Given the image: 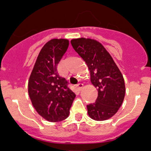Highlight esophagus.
<instances>
[{
    "label": "esophagus",
    "mask_w": 151,
    "mask_h": 151,
    "mask_svg": "<svg viewBox=\"0 0 151 151\" xmlns=\"http://www.w3.org/2000/svg\"><path fill=\"white\" fill-rule=\"evenodd\" d=\"M83 86H84V85H83V84H82V83H79V84H78V85H76L77 89H78V91H81V90H82V88H83Z\"/></svg>",
    "instance_id": "34e87169"
}]
</instances>
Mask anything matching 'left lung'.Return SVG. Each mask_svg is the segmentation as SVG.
<instances>
[{
  "mask_svg": "<svg viewBox=\"0 0 151 151\" xmlns=\"http://www.w3.org/2000/svg\"><path fill=\"white\" fill-rule=\"evenodd\" d=\"M74 50L87 64L91 82L97 88L95 103L87 105L88 116L104 121L115 115L123 102L125 86L122 73L104 45L92 38L71 40Z\"/></svg>",
  "mask_w": 151,
  "mask_h": 151,
  "instance_id": "left-lung-1",
  "label": "left lung"
}]
</instances>
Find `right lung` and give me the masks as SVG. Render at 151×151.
<instances>
[{
	"mask_svg": "<svg viewBox=\"0 0 151 151\" xmlns=\"http://www.w3.org/2000/svg\"><path fill=\"white\" fill-rule=\"evenodd\" d=\"M69 47V40L53 38L42 47L28 82V92L37 113L51 122L69 115L76 94L57 73V65Z\"/></svg>",
	"mask_w": 151,
	"mask_h": 151,
	"instance_id": "1",
	"label": "right lung"
}]
</instances>
